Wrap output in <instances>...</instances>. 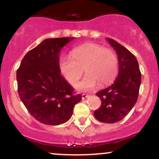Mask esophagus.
Listing matches in <instances>:
<instances>
[{
	"mask_svg": "<svg viewBox=\"0 0 159 159\" xmlns=\"http://www.w3.org/2000/svg\"><path fill=\"white\" fill-rule=\"evenodd\" d=\"M89 96V95L88 94H86V93H83L82 94V96H81V97H82V99H84V98H87Z\"/></svg>",
	"mask_w": 159,
	"mask_h": 159,
	"instance_id": "esophagus-1",
	"label": "esophagus"
}]
</instances>
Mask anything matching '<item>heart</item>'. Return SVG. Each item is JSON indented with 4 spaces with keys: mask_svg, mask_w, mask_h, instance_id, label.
I'll list each match as a JSON object with an SVG mask.
<instances>
[{
    "mask_svg": "<svg viewBox=\"0 0 159 159\" xmlns=\"http://www.w3.org/2000/svg\"><path fill=\"white\" fill-rule=\"evenodd\" d=\"M72 56L63 55L59 61L62 75L74 86L81 78L84 69L87 75L78 84L80 90H90L98 84L105 86L111 83L118 72V57L110 48L96 43H87L72 51Z\"/></svg>",
    "mask_w": 159,
    "mask_h": 159,
    "instance_id": "obj_1",
    "label": "heart"
}]
</instances>
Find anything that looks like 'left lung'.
<instances>
[{"instance_id":"left-lung-1","label":"left lung","mask_w":159,"mask_h":159,"mask_svg":"<svg viewBox=\"0 0 159 159\" xmlns=\"http://www.w3.org/2000/svg\"><path fill=\"white\" fill-rule=\"evenodd\" d=\"M115 49L119 61V73L113 84L96 93L101 98V107L94 111L98 121L114 123L123 119L135 105L141 73L135 56L115 40L107 38Z\"/></svg>"}]
</instances>
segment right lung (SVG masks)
Returning a JSON list of instances; mask_svg holds the SVG:
<instances>
[{
    "label": "right lung",
    "mask_w": 159,
    "mask_h": 159,
    "mask_svg": "<svg viewBox=\"0 0 159 159\" xmlns=\"http://www.w3.org/2000/svg\"><path fill=\"white\" fill-rule=\"evenodd\" d=\"M73 38L46 39L29 51L16 72L18 93L28 112L45 125L64 123L72 116L81 94L61 75V49Z\"/></svg>",
    "instance_id": "1"
}]
</instances>
